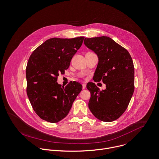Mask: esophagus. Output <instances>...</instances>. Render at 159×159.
Wrapping results in <instances>:
<instances>
[{"instance_id": "esophagus-1", "label": "esophagus", "mask_w": 159, "mask_h": 159, "mask_svg": "<svg viewBox=\"0 0 159 159\" xmlns=\"http://www.w3.org/2000/svg\"><path fill=\"white\" fill-rule=\"evenodd\" d=\"M85 87H86V84H85V83H83V84H82V89H85Z\"/></svg>"}]
</instances>
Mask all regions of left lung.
Returning <instances> with one entry per match:
<instances>
[{"instance_id":"left-lung-1","label":"left lung","mask_w":159,"mask_h":159,"mask_svg":"<svg viewBox=\"0 0 159 159\" xmlns=\"http://www.w3.org/2000/svg\"><path fill=\"white\" fill-rule=\"evenodd\" d=\"M84 43L99 58L94 80H102L106 87L100 90L94 83L87 84L91 94L89 108L101 121L116 120L126 111L134 92V70L131 57L125 48L107 36L85 38Z\"/></svg>"}]
</instances>
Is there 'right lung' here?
Wrapping results in <instances>:
<instances>
[{
    "mask_svg": "<svg viewBox=\"0 0 159 159\" xmlns=\"http://www.w3.org/2000/svg\"><path fill=\"white\" fill-rule=\"evenodd\" d=\"M84 37L53 38L33 51L26 66L27 95L33 110L42 120L57 123L69 112L82 85L75 81L65 87L57 78L70 66V61L80 48Z\"/></svg>",
    "mask_w": 159,
    "mask_h": 159,
    "instance_id": "obj_1",
    "label": "right lung"
}]
</instances>
